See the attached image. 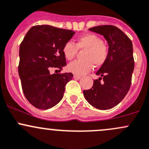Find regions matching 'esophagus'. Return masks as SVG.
<instances>
[{
  "instance_id": "obj_1",
  "label": "esophagus",
  "mask_w": 149,
  "mask_h": 149,
  "mask_svg": "<svg viewBox=\"0 0 149 149\" xmlns=\"http://www.w3.org/2000/svg\"><path fill=\"white\" fill-rule=\"evenodd\" d=\"M73 78H74L75 79H81V76H78V75H74V76H73Z\"/></svg>"
}]
</instances>
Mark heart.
Masks as SVG:
<instances>
[{
    "label": "heart",
    "mask_w": 149,
    "mask_h": 149,
    "mask_svg": "<svg viewBox=\"0 0 149 149\" xmlns=\"http://www.w3.org/2000/svg\"><path fill=\"white\" fill-rule=\"evenodd\" d=\"M78 49L84 50L82 55L83 60L73 61L67 66L68 71L78 76L91 71L94 65L96 67L102 65L109 55L107 46L104 44L99 36L94 34H87L79 37L76 45L70 42H66L63 47V53L66 59L70 61L75 58Z\"/></svg>",
    "instance_id": "1"
}]
</instances>
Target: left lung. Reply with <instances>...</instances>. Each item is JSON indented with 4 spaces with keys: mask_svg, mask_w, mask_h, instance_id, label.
<instances>
[{
    "mask_svg": "<svg viewBox=\"0 0 149 149\" xmlns=\"http://www.w3.org/2000/svg\"><path fill=\"white\" fill-rule=\"evenodd\" d=\"M89 30L104 37L109 55L96 73L100 77L94 81L91 88L84 90V96L94 107L109 109L120 102L130 87L134 70L133 44L122 30L112 25L94 26ZM102 78V83L100 81Z\"/></svg>",
    "mask_w": 149,
    "mask_h": 149,
    "instance_id": "obj_1",
    "label": "left lung"
}]
</instances>
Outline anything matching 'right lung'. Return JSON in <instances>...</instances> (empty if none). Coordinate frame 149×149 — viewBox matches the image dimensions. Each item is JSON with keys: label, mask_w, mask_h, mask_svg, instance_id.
<instances>
[{"label": "right lung", "mask_w": 149, "mask_h": 149, "mask_svg": "<svg viewBox=\"0 0 149 149\" xmlns=\"http://www.w3.org/2000/svg\"><path fill=\"white\" fill-rule=\"evenodd\" d=\"M71 30L49 25L32 26L19 47V75L22 90L30 104L47 109L61 102L71 73H53L52 68L62 70L66 65L63 47L73 37Z\"/></svg>", "instance_id": "right-lung-1"}]
</instances>
